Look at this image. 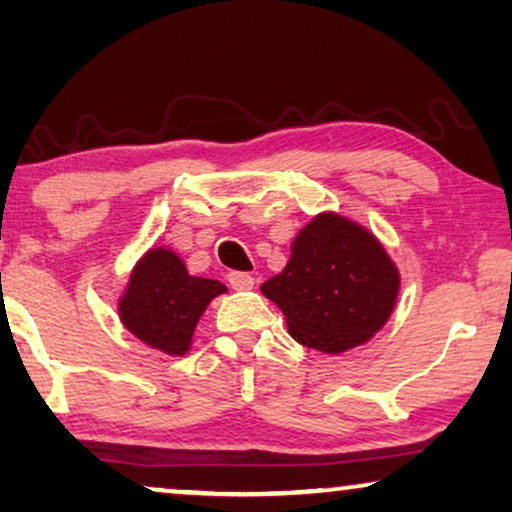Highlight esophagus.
Masks as SVG:
<instances>
[{
	"mask_svg": "<svg viewBox=\"0 0 512 512\" xmlns=\"http://www.w3.org/2000/svg\"><path fill=\"white\" fill-rule=\"evenodd\" d=\"M228 284L233 286L235 291H249V289H254L256 277L249 275V272H230Z\"/></svg>",
	"mask_w": 512,
	"mask_h": 512,
	"instance_id": "1",
	"label": "esophagus"
}]
</instances>
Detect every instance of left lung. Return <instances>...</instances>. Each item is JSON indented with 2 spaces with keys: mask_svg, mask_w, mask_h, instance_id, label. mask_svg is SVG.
<instances>
[{
  "mask_svg": "<svg viewBox=\"0 0 512 512\" xmlns=\"http://www.w3.org/2000/svg\"><path fill=\"white\" fill-rule=\"evenodd\" d=\"M401 275L377 237L324 212L291 244L286 268L261 286L300 345L340 354L368 342L394 312Z\"/></svg>",
  "mask_w": 512,
  "mask_h": 512,
  "instance_id": "obj_1",
  "label": "left lung"
}]
</instances>
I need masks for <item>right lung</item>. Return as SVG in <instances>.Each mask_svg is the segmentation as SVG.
<instances>
[{
    "instance_id": "add662e5",
    "label": "right lung",
    "mask_w": 512,
    "mask_h": 512,
    "mask_svg": "<svg viewBox=\"0 0 512 512\" xmlns=\"http://www.w3.org/2000/svg\"><path fill=\"white\" fill-rule=\"evenodd\" d=\"M226 291L216 279L188 275L184 261L172 249L156 247L146 251L132 270L118 300V317L144 345L184 356L202 312Z\"/></svg>"
}]
</instances>
